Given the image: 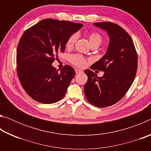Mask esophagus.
Instances as JSON below:
<instances>
[{
    "instance_id": "obj_1",
    "label": "esophagus",
    "mask_w": 151,
    "mask_h": 151,
    "mask_svg": "<svg viewBox=\"0 0 151 151\" xmlns=\"http://www.w3.org/2000/svg\"><path fill=\"white\" fill-rule=\"evenodd\" d=\"M83 72V71L81 69H79V68H76V69H75V73H76V74L82 73Z\"/></svg>"
}]
</instances>
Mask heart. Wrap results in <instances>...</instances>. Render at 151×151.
I'll use <instances>...</instances> for the list:
<instances>
[{"label":"heart","mask_w":151,"mask_h":151,"mask_svg":"<svg viewBox=\"0 0 151 151\" xmlns=\"http://www.w3.org/2000/svg\"><path fill=\"white\" fill-rule=\"evenodd\" d=\"M89 42L91 46H99L103 42V37L100 33L97 32H92L88 35ZM77 40V35L76 34L70 35L66 41V47L71 48ZM70 62L73 65L78 67H84L86 64V59L81 55H73L70 57Z\"/></svg>","instance_id":"obj_1"}]
</instances>
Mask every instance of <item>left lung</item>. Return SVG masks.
<instances>
[{"label":"left lung","mask_w":151,"mask_h":151,"mask_svg":"<svg viewBox=\"0 0 151 151\" xmlns=\"http://www.w3.org/2000/svg\"><path fill=\"white\" fill-rule=\"evenodd\" d=\"M94 25L108 32L110 42L106 54L91 68L104 73L102 77L87 69L88 81L84 86L87 101L104 108L119 102L127 93L136 76L138 58L130 35L118 24L111 22H94Z\"/></svg>","instance_id":"obj_1"}]
</instances>
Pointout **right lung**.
Here are the masks:
<instances>
[{
    "instance_id": "right-lung-1",
    "label": "right lung",
    "mask_w": 151,
    "mask_h": 151,
    "mask_svg": "<svg viewBox=\"0 0 151 151\" xmlns=\"http://www.w3.org/2000/svg\"><path fill=\"white\" fill-rule=\"evenodd\" d=\"M83 24L68 20L44 19L24 31L17 51V71L25 92L40 103H55L62 99L75 75L74 68L65 65L60 71L52 63L66 41Z\"/></svg>"
}]
</instances>
